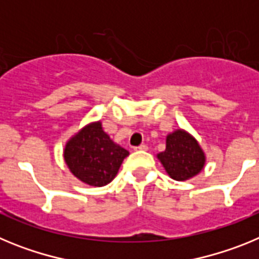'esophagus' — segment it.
<instances>
[{
	"label": "esophagus",
	"mask_w": 259,
	"mask_h": 259,
	"mask_svg": "<svg viewBox=\"0 0 259 259\" xmlns=\"http://www.w3.org/2000/svg\"><path fill=\"white\" fill-rule=\"evenodd\" d=\"M135 150H148V146H146L145 144H141L140 146H137V148H135Z\"/></svg>",
	"instance_id": "34e87169"
}]
</instances>
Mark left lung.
<instances>
[{
    "label": "left lung",
    "instance_id": "1",
    "mask_svg": "<svg viewBox=\"0 0 259 259\" xmlns=\"http://www.w3.org/2000/svg\"><path fill=\"white\" fill-rule=\"evenodd\" d=\"M157 158L170 178L184 182L198 175L206 163V155L198 141L184 130L167 135L166 149Z\"/></svg>",
    "mask_w": 259,
    "mask_h": 259
}]
</instances>
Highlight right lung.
<instances>
[{"instance_id":"add662e5","label":"right lung","mask_w":259,"mask_h":259,"mask_svg":"<svg viewBox=\"0 0 259 259\" xmlns=\"http://www.w3.org/2000/svg\"><path fill=\"white\" fill-rule=\"evenodd\" d=\"M128 154V150L110 139L100 120L84 125L66 143L63 150L71 174L92 187L109 184Z\"/></svg>"}]
</instances>
